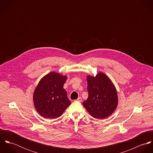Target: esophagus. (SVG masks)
Listing matches in <instances>:
<instances>
[{"mask_svg": "<svg viewBox=\"0 0 153 153\" xmlns=\"http://www.w3.org/2000/svg\"><path fill=\"white\" fill-rule=\"evenodd\" d=\"M76 101H77L78 102H81L82 101V98L81 97H78V98Z\"/></svg>", "mask_w": 153, "mask_h": 153, "instance_id": "1", "label": "esophagus"}]
</instances>
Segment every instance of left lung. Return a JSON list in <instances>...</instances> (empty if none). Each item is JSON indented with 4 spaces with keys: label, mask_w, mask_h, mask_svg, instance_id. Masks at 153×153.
Here are the masks:
<instances>
[{
    "label": "left lung",
    "mask_w": 153,
    "mask_h": 153,
    "mask_svg": "<svg viewBox=\"0 0 153 153\" xmlns=\"http://www.w3.org/2000/svg\"><path fill=\"white\" fill-rule=\"evenodd\" d=\"M87 100L82 104L94 118L104 119L109 117L118 105L116 88L109 78L104 73L95 76H87Z\"/></svg>",
    "instance_id": "left-lung-1"
}]
</instances>
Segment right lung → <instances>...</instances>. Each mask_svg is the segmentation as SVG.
Segmentation results:
<instances>
[{"label":"right lung","instance_id":"1","mask_svg":"<svg viewBox=\"0 0 153 153\" xmlns=\"http://www.w3.org/2000/svg\"><path fill=\"white\" fill-rule=\"evenodd\" d=\"M66 76L52 72L44 76L35 88L33 100L37 112L45 118L62 115L71 102L64 89Z\"/></svg>","mask_w":153,"mask_h":153}]
</instances>
